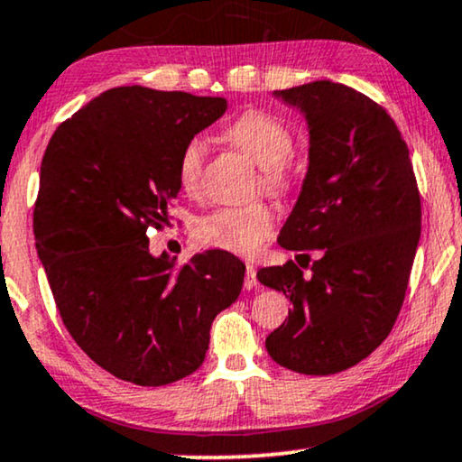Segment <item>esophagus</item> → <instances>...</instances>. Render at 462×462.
Returning a JSON list of instances; mask_svg holds the SVG:
<instances>
[{
	"label": "esophagus",
	"instance_id": "esophagus-1",
	"mask_svg": "<svg viewBox=\"0 0 462 462\" xmlns=\"http://www.w3.org/2000/svg\"><path fill=\"white\" fill-rule=\"evenodd\" d=\"M255 285H258V268L254 264H247V268H245V288L251 290Z\"/></svg>",
	"mask_w": 462,
	"mask_h": 462
}]
</instances>
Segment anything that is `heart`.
I'll use <instances>...</instances> for the list:
<instances>
[{"mask_svg": "<svg viewBox=\"0 0 462 462\" xmlns=\"http://www.w3.org/2000/svg\"><path fill=\"white\" fill-rule=\"evenodd\" d=\"M227 144L241 151L260 166L262 189L273 196H285L294 185V134L277 116L247 110L236 116L224 130ZM204 144L189 140L179 153L177 179L185 194L196 198L202 191ZM274 230V215L264 202H251L243 207H221L204 215L196 224V238L204 247L232 251L238 255L258 254L262 245Z\"/></svg>", "mask_w": 462, "mask_h": 462, "instance_id": "obj_1", "label": "heart"}]
</instances>
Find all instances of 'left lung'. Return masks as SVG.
Segmentation results:
<instances>
[{"instance_id":"1","label":"left lung","mask_w":462,"mask_h":462,"mask_svg":"<svg viewBox=\"0 0 462 462\" xmlns=\"http://www.w3.org/2000/svg\"><path fill=\"white\" fill-rule=\"evenodd\" d=\"M274 96L309 124V171L279 245L307 265L311 253L319 258L311 275L294 262L258 271L291 302L266 352L302 375H332L382 346L399 318L420 241V191L399 127L365 93L315 80Z\"/></svg>"}]
</instances>
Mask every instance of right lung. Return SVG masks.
<instances>
[{
    "label": "right lung",
    "instance_id": "obj_1",
    "mask_svg": "<svg viewBox=\"0 0 462 462\" xmlns=\"http://www.w3.org/2000/svg\"><path fill=\"white\" fill-rule=\"evenodd\" d=\"M224 97L116 87L57 127L40 168L33 235L79 347L110 375L166 386L204 362L215 315L243 288L227 251L188 264L149 251L179 196V153L226 113Z\"/></svg>",
    "mask_w": 462,
    "mask_h": 462
}]
</instances>
